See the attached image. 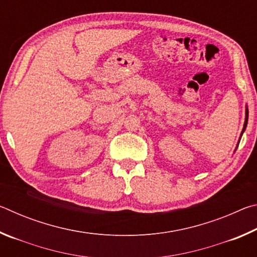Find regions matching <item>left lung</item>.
Here are the masks:
<instances>
[{
	"instance_id": "left-lung-1",
	"label": "left lung",
	"mask_w": 257,
	"mask_h": 257,
	"mask_svg": "<svg viewBox=\"0 0 257 257\" xmlns=\"http://www.w3.org/2000/svg\"><path fill=\"white\" fill-rule=\"evenodd\" d=\"M247 121H248V108L246 107V119H245V123H243V129H242V132H241V135H242L243 132H245L246 125H247Z\"/></svg>"
}]
</instances>
